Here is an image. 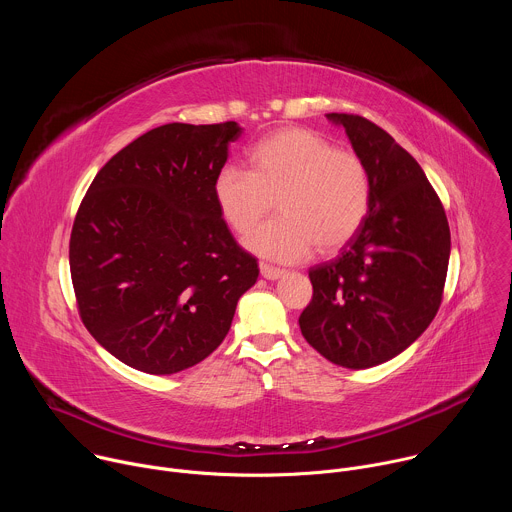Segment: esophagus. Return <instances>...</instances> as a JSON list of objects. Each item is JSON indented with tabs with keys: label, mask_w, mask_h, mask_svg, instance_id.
Returning <instances> with one entry per match:
<instances>
[{
	"label": "esophagus",
	"mask_w": 512,
	"mask_h": 512,
	"mask_svg": "<svg viewBox=\"0 0 512 512\" xmlns=\"http://www.w3.org/2000/svg\"><path fill=\"white\" fill-rule=\"evenodd\" d=\"M259 269H261V277H265V279H269V281H275V279H279L281 275H285L283 269L273 267V265H267V263H261Z\"/></svg>",
	"instance_id": "34e87169"
}]
</instances>
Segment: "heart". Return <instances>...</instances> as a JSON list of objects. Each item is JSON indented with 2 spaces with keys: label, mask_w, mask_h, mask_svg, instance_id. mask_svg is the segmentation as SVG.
<instances>
[{
  "label": "heart",
  "mask_w": 512,
  "mask_h": 512,
  "mask_svg": "<svg viewBox=\"0 0 512 512\" xmlns=\"http://www.w3.org/2000/svg\"><path fill=\"white\" fill-rule=\"evenodd\" d=\"M249 162L251 172L235 164L218 170L212 198L223 221L239 235L250 231L270 200H276L280 216L243 241L253 255L294 263L314 247L324 255L334 253L367 218V166L312 129L275 131L255 145Z\"/></svg>",
  "instance_id": "heart-1"
}]
</instances>
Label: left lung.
Listing matches in <instances>:
<instances>
[{
	"label": "left lung",
	"instance_id": "8db88e82",
	"mask_svg": "<svg viewBox=\"0 0 512 512\" xmlns=\"http://www.w3.org/2000/svg\"><path fill=\"white\" fill-rule=\"evenodd\" d=\"M326 117L344 127L367 166L371 202L342 253L310 269L314 296L300 328L324 358L360 371L401 354L435 318L450 227L421 166L385 129L358 115Z\"/></svg>",
	"mask_w": 512,
	"mask_h": 512
}]
</instances>
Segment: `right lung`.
Wrapping results in <instances>:
<instances>
[{
  "label": "right lung",
  "instance_id": "right-lung-1",
  "mask_svg": "<svg viewBox=\"0 0 512 512\" xmlns=\"http://www.w3.org/2000/svg\"><path fill=\"white\" fill-rule=\"evenodd\" d=\"M243 127L168 123L95 176L70 233L83 324L127 367L174 375L214 352L259 277L233 239L212 182Z\"/></svg>",
  "mask_w": 512,
  "mask_h": 512
}]
</instances>
